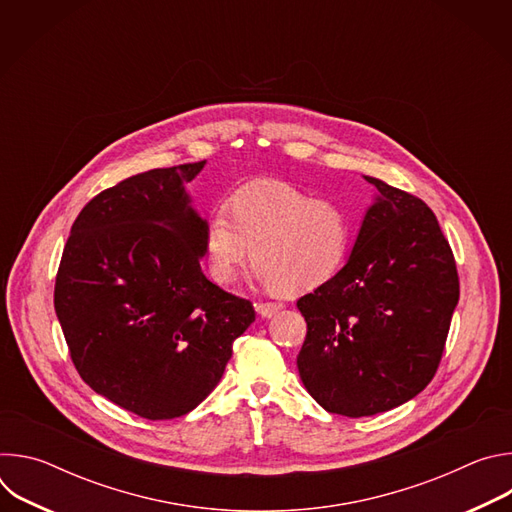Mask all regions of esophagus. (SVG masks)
I'll return each mask as SVG.
<instances>
[{
  "instance_id": "esophagus-1",
  "label": "esophagus",
  "mask_w": 512,
  "mask_h": 512,
  "mask_svg": "<svg viewBox=\"0 0 512 512\" xmlns=\"http://www.w3.org/2000/svg\"><path fill=\"white\" fill-rule=\"evenodd\" d=\"M283 310V304H277V302H263V304H257V312L261 314V318H271L275 316L277 312Z\"/></svg>"
}]
</instances>
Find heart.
I'll use <instances>...</instances> for the list:
<instances>
[{
	"label": "heart",
	"mask_w": 512,
	"mask_h": 512,
	"mask_svg": "<svg viewBox=\"0 0 512 512\" xmlns=\"http://www.w3.org/2000/svg\"><path fill=\"white\" fill-rule=\"evenodd\" d=\"M229 208L233 219L216 208L204 231L206 265L216 283H229L251 255L261 283L298 294L328 283L350 255L354 216L336 200L257 180L237 188Z\"/></svg>",
	"instance_id": "b5f03b06"
}]
</instances>
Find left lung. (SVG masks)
<instances>
[{"label": "left lung", "instance_id": "left-lung-1", "mask_svg": "<svg viewBox=\"0 0 512 512\" xmlns=\"http://www.w3.org/2000/svg\"><path fill=\"white\" fill-rule=\"evenodd\" d=\"M377 188L346 265L298 300L308 334L298 371L330 413L367 417L419 395L442 360L460 298L456 261L431 208Z\"/></svg>", "mask_w": 512, "mask_h": 512}]
</instances>
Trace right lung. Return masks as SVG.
I'll use <instances>...</instances> for the list:
<instances>
[{
	"instance_id": "add662e5",
	"label": "right lung",
	"mask_w": 512,
	"mask_h": 512,
	"mask_svg": "<svg viewBox=\"0 0 512 512\" xmlns=\"http://www.w3.org/2000/svg\"><path fill=\"white\" fill-rule=\"evenodd\" d=\"M204 162L150 170L97 194L77 216L54 310L83 381L145 417L192 411L221 381L249 300L206 279V218L186 192Z\"/></svg>"
}]
</instances>
